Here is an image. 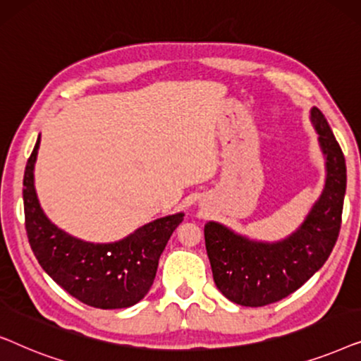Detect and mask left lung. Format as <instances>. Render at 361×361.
<instances>
[{
  "instance_id": "8db88e82",
  "label": "left lung",
  "mask_w": 361,
  "mask_h": 361,
  "mask_svg": "<svg viewBox=\"0 0 361 361\" xmlns=\"http://www.w3.org/2000/svg\"><path fill=\"white\" fill-rule=\"evenodd\" d=\"M327 161L322 195L300 228L279 243H258L220 224L205 225V248L216 288L231 302L263 307L298 290L322 268L337 243L342 225L347 166L324 113L310 111Z\"/></svg>"
}]
</instances>
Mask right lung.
I'll list each match as a JSON object with an SVG mask.
<instances>
[{
  "label": "right lung",
  "instance_id": "right-lung-1",
  "mask_svg": "<svg viewBox=\"0 0 361 361\" xmlns=\"http://www.w3.org/2000/svg\"><path fill=\"white\" fill-rule=\"evenodd\" d=\"M39 140L29 156L23 180L24 225L29 245L42 269L72 298L97 309L131 307L154 283L157 264L184 214L154 220L128 238L93 245L59 230L44 215L34 190Z\"/></svg>",
  "mask_w": 361,
  "mask_h": 361
}]
</instances>
